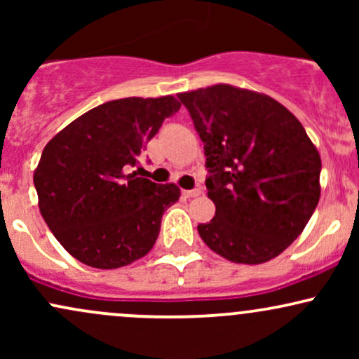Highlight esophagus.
<instances>
[{
  "mask_svg": "<svg viewBox=\"0 0 359 359\" xmlns=\"http://www.w3.org/2000/svg\"><path fill=\"white\" fill-rule=\"evenodd\" d=\"M201 189H192V191H182V194H184V197H189V199H191V197H199L201 196Z\"/></svg>",
  "mask_w": 359,
  "mask_h": 359,
  "instance_id": "1",
  "label": "esophagus"
}]
</instances>
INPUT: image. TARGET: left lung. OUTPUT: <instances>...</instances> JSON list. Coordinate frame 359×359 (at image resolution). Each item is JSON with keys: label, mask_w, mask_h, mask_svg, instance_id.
I'll use <instances>...</instances> for the list:
<instances>
[{"label": "left lung", "mask_w": 359, "mask_h": 359, "mask_svg": "<svg viewBox=\"0 0 359 359\" xmlns=\"http://www.w3.org/2000/svg\"><path fill=\"white\" fill-rule=\"evenodd\" d=\"M204 143L211 222L197 226L214 253L259 265L304 231L320 197V156L300 121L266 94L229 84L180 93Z\"/></svg>", "instance_id": "1"}]
</instances>
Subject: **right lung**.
<instances>
[{"label":"right lung","instance_id":"add662e5","mask_svg":"<svg viewBox=\"0 0 359 359\" xmlns=\"http://www.w3.org/2000/svg\"><path fill=\"white\" fill-rule=\"evenodd\" d=\"M179 109L174 96L109 101L45 145L34 174L40 212L84 265L119 269L154 248L163 212L179 201L180 189L130 170L163 119Z\"/></svg>","mask_w":359,"mask_h":359}]
</instances>
